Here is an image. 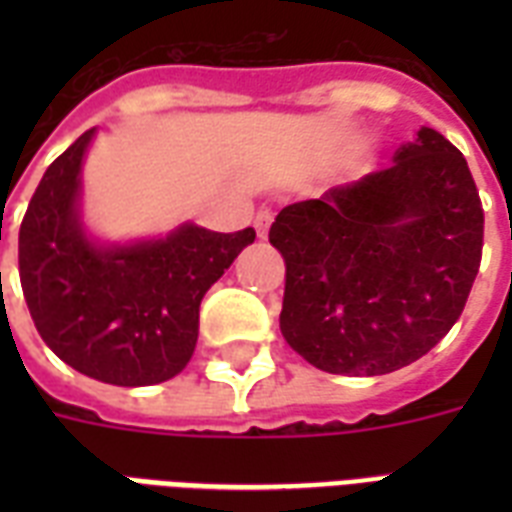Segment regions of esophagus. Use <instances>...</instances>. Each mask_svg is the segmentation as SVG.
<instances>
[{
  "label": "esophagus",
  "mask_w": 512,
  "mask_h": 512,
  "mask_svg": "<svg viewBox=\"0 0 512 512\" xmlns=\"http://www.w3.org/2000/svg\"><path fill=\"white\" fill-rule=\"evenodd\" d=\"M271 223H273V209L263 207L255 215V231L260 239H265V236H268V228H271Z\"/></svg>",
  "instance_id": "esophagus-1"
}]
</instances>
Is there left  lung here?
Here are the masks:
<instances>
[{"label":"left lung","mask_w":512,"mask_h":512,"mask_svg":"<svg viewBox=\"0 0 512 512\" xmlns=\"http://www.w3.org/2000/svg\"><path fill=\"white\" fill-rule=\"evenodd\" d=\"M281 335L329 374H388L462 316L481 268L484 207L468 162L422 127L396 162L279 212Z\"/></svg>","instance_id":"left-lung-1"}]
</instances>
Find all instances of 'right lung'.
<instances>
[{
    "mask_svg": "<svg viewBox=\"0 0 512 512\" xmlns=\"http://www.w3.org/2000/svg\"><path fill=\"white\" fill-rule=\"evenodd\" d=\"M92 130L47 167L18 236L20 287L36 332L76 372L138 388L172 380L191 361L199 305L255 231L183 225L135 247L98 249L76 217Z\"/></svg>",
    "mask_w": 512,
    "mask_h": 512,
    "instance_id": "obj_1",
    "label": "right lung"
}]
</instances>
